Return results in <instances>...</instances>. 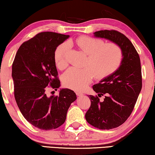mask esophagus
Masks as SVG:
<instances>
[{
	"label": "esophagus",
	"mask_w": 155,
	"mask_h": 155,
	"mask_svg": "<svg viewBox=\"0 0 155 155\" xmlns=\"http://www.w3.org/2000/svg\"><path fill=\"white\" fill-rule=\"evenodd\" d=\"M76 95H77L78 96H82L84 94H83V93L80 92V91H77V92H76Z\"/></svg>",
	"instance_id": "obj_1"
}]
</instances>
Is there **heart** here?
<instances>
[{
    "label": "heart",
    "instance_id": "1",
    "mask_svg": "<svg viewBox=\"0 0 155 155\" xmlns=\"http://www.w3.org/2000/svg\"><path fill=\"white\" fill-rule=\"evenodd\" d=\"M70 45L78 46L83 53L87 54L84 68H71L64 73V83L74 90H82L91 82L93 73L97 79H102L112 74L118 69L123 61V51L114 43L104 44L101 39L82 36L75 41H69ZM67 48L60 44L54 52V63L59 69H64L67 66L66 59Z\"/></svg>",
    "mask_w": 155,
    "mask_h": 155
}]
</instances>
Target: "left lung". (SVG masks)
Listing matches in <instances>:
<instances>
[{"mask_svg": "<svg viewBox=\"0 0 155 155\" xmlns=\"http://www.w3.org/2000/svg\"><path fill=\"white\" fill-rule=\"evenodd\" d=\"M94 37L109 40L123 51L120 66L112 74L93 86L99 96H89L91 106L85 114L90 125L101 130L116 128L125 122L134 109L142 88L141 61L129 39L116 30H100ZM105 95L103 101L99 97Z\"/></svg>", "mask_w": 155, "mask_h": 155, "instance_id": "left-lung-1", "label": "left lung"}]
</instances>
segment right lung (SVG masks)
Wrapping results in <instances>:
<instances>
[{"label": "right lung", "instance_id": "add662e5", "mask_svg": "<svg viewBox=\"0 0 155 155\" xmlns=\"http://www.w3.org/2000/svg\"><path fill=\"white\" fill-rule=\"evenodd\" d=\"M69 35L40 32L22 44L12 64L14 97L21 114L35 127L44 130L59 127L65 122L75 93L61 89L59 96L48 97V86L60 87L54 59V50Z\"/></svg>", "mask_w": 155, "mask_h": 155}]
</instances>
